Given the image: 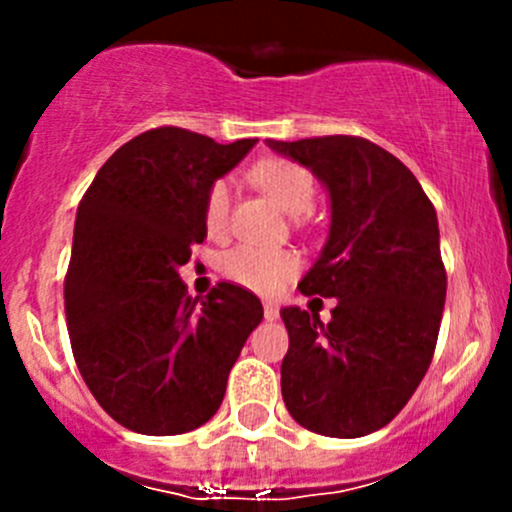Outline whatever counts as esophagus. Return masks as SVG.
Returning a JSON list of instances; mask_svg holds the SVG:
<instances>
[{
    "label": "esophagus",
    "mask_w": 512,
    "mask_h": 512,
    "mask_svg": "<svg viewBox=\"0 0 512 512\" xmlns=\"http://www.w3.org/2000/svg\"><path fill=\"white\" fill-rule=\"evenodd\" d=\"M280 317V309H277L275 302H265V319L267 322H272V319Z\"/></svg>",
    "instance_id": "obj_1"
}]
</instances>
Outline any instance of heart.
Listing matches in <instances>:
<instances>
[{
    "label": "heart",
    "mask_w": 512,
    "mask_h": 512,
    "mask_svg": "<svg viewBox=\"0 0 512 512\" xmlns=\"http://www.w3.org/2000/svg\"><path fill=\"white\" fill-rule=\"evenodd\" d=\"M252 180L289 215H304L314 205L317 183L304 165L287 158H267L252 168ZM232 183L218 178L203 200V220L213 237H223L230 225ZM299 270V255L287 247L237 245L223 252L220 272L235 285L272 294L285 287Z\"/></svg>",
    "instance_id": "obj_1"
}]
</instances>
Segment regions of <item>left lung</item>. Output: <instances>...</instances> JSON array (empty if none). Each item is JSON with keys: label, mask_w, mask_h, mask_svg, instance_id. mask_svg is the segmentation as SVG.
<instances>
[{"label": "left lung", "mask_w": 512, "mask_h": 512, "mask_svg": "<svg viewBox=\"0 0 512 512\" xmlns=\"http://www.w3.org/2000/svg\"><path fill=\"white\" fill-rule=\"evenodd\" d=\"M329 193L327 245L299 292L339 299L332 322L282 309V399L307 431L359 438L391 421L426 376L446 302L438 218L416 175L359 136L267 141Z\"/></svg>", "instance_id": "left-lung-1"}]
</instances>
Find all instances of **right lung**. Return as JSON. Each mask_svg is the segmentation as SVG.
<instances>
[{
  "label": "right lung",
  "instance_id": "1",
  "mask_svg": "<svg viewBox=\"0 0 512 512\" xmlns=\"http://www.w3.org/2000/svg\"><path fill=\"white\" fill-rule=\"evenodd\" d=\"M255 138L215 143L163 126L123 143L79 203L64 309L86 386L113 421L146 436L215 416L262 304L218 282L198 304L178 267L208 237L203 200Z\"/></svg>",
  "mask_w": 512,
  "mask_h": 512
}]
</instances>
